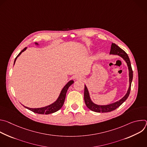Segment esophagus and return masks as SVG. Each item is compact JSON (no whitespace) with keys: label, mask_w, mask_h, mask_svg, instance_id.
Listing matches in <instances>:
<instances>
[{"label":"esophagus","mask_w":147,"mask_h":147,"mask_svg":"<svg viewBox=\"0 0 147 147\" xmlns=\"http://www.w3.org/2000/svg\"><path fill=\"white\" fill-rule=\"evenodd\" d=\"M76 79L77 80H81V79H82V77L80 76H76Z\"/></svg>","instance_id":"1"}]
</instances>
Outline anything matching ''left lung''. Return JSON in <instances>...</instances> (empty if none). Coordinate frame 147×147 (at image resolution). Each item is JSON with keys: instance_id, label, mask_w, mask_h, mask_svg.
Segmentation results:
<instances>
[{"instance_id": "1", "label": "left lung", "mask_w": 147, "mask_h": 147, "mask_svg": "<svg viewBox=\"0 0 147 147\" xmlns=\"http://www.w3.org/2000/svg\"><path fill=\"white\" fill-rule=\"evenodd\" d=\"M109 54L120 56L127 63V65L128 67V70H129V87L127 90V93L125 94V95L120 100H119L115 102L108 104V105H98L92 102V100H91V99L90 98L88 90L86 85H85L84 101H85L86 105L88 109H90L91 111L95 112L106 113V112H109L115 110L118 107H119L127 99V98L129 96L130 90H131V82L133 80V72L132 68L131 66V63H130V59H129V57L127 54L125 53L123 49H121L120 48H119L117 45H116L115 44H113V43H112Z\"/></svg>"}]
</instances>
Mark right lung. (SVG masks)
Here are the masks:
<instances>
[{
  "label": "right lung",
  "mask_w": 147,
  "mask_h": 147,
  "mask_svg": "<svg viewBox=\"0 0 147 147\" xmlns=\"http://www.w3.org/2000/svg\"><path fill=\"white\" fill-rule=\"evenodd\" d=\"M35 45L36 46H39V45L36 43L35 42ZM27 49V48H25L23 51H22L16 57L14 61V65L15 64V62L17 59V57L22 54V52H24ZM74 83V81L73 80H70L66 84L65 86V87L63 88V89L61 90L59 97L57 98V99L56 100V101H55L53 103H52V104L49 105L44 107H42V108H30L28 107H27L23 105V107H24L28 109V110L36 113H38V114H42V115H48V114H51V113H55L56 112H57V111H59L60 109H61V108L63 105V103L65 100V98H66V92L67 91L68 88H69V87L72 85Z\"/></svg>",
  "instance_id": "right-lung-1"
}]
</instances>
